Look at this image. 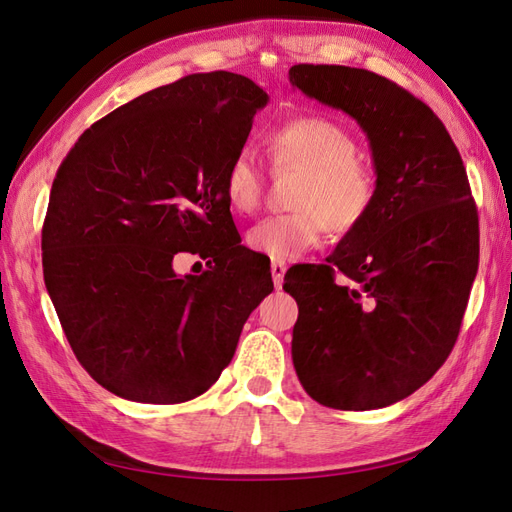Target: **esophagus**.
<instances>
[{"label": "esophagus", "mask_w": 512, "mask_h": 512, "mask_svg": "<svg viewBox=\"0 0 512 512\" xmlns=\"http://www.w3.org/2000/svg\"><path fill=\"white\" fill-rule=\"evenodd\" d=\"M285 270H287V266H285V261H272V264H270V272H272V281H274V285H277V287H281V285H283V277H285Z\"/></svg>", "instance_id": "34e87169"}]
</instances>
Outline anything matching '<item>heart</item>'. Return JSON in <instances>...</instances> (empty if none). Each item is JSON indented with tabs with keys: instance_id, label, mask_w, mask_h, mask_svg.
<instances>
[{
	"instance_id": "b5f03b06",
	"label": "heart",
	"mask_w": 512,
	"mask_h": 512,
	"mask_svg": "<svg viewBox=\"0 0 512 512\" xmlns=\"http://www.w3.org/2000/svg\"><path fill=\"white\" fill-rule=\"evenodd\" d=\"M357 153L350 131L322 116H298L274 129V164L296 168L303 177L292 192V212L268 216L248 229V248L287 261L320 244L326 229L339 238L357 231L370 218L378 196L374 168ZM222 192L233 214L255 212L264 194V173L253 151L242 149L231 157Z\"/></svg>"
}]
</instances>
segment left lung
<instances>
[{
    "label": "left lung",
    "instance_id": "left-lung-1",
    "mask_svg": "<svg viewBox=\"0 0 512 512\" xmlns=\"http://www.w3.org/2000/svg\"><path fill=\"white\" fill-rule=\"evenodd\" d=\"M290 84L359 123L378 181L370 218L326 264L285 274L294 368L324 406L383 409L454 348L478 272L476 203L448 129L398 84L339 64H296Z\"/></svg>",
    "mask_w": 512,
    "mask_h": 512
}]
</instances>
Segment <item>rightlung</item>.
I'll return each mask as SVG.
<instances>
[{"instance_id": "add662e5", "label": "right lung", "mask_w": 512, "mask_h": 512, "mask_svg": "<svg viewBox=\"0 0 512 512\" xmlns=\"http://www.w3.org/2000/svg\"><path fill=\"white\" fill-rule=\"evenodd\" d=\"M266 103L244 75H186L103 116L60 164L43 225L45 285L77 361L114 396H201L272 292L222 192ZM177 252L199 254L208 270L177 275Z\"/></svg>"}]
</instances>
